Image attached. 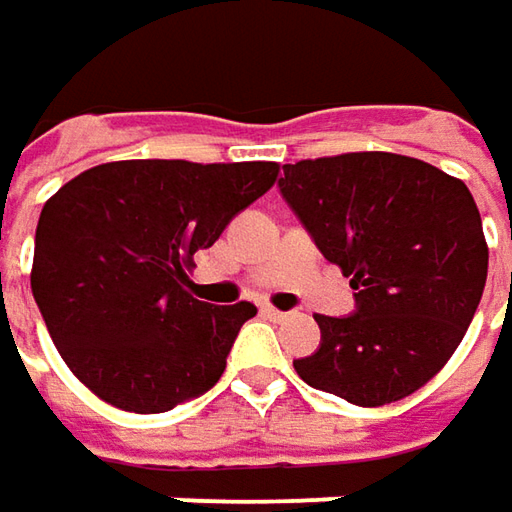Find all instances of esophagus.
<instances>
[{"instance_id": "obj_1", "label": "esophagus", "mask_w": 512, "mask_h": 512, "mask_svg": "<svg viewBox=\"0 0 512 512\" xmlns=\"http://www.w3.org/2000/svg\"><path fill=\"white\" fill-rule=\"evenodd\" d=\"M262 313H265L267 319H273V322H282V319H287L285 310H276V307H270V305L262 307Z\"/></svg>"}]
</instances>
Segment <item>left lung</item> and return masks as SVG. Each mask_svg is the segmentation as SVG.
<instances>
[{
    "mask_svg": "<svg viewBox=\"0 0 512 512\" xmlns=\"http://www.w3.org/2000/svg\"><path fill=\"white\" fill-rule=\"evenodd\" d=\"M279 190L356 290L350 316H319L322 342L293 367L359 407L427 384L464 339L487 282L482 216L462 179L399 153L285 165Z\"/></svg>",
    "mask_w": 512,
    "mask_h": 512,
    "instance_id": "1",
    "label": "left lung"
}]
</instances>
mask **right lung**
<instances>
[{"instance_id":"obj_1","label":"right lung","mask_w":512,"mask_h":512,"mask_svg":"<svg viewBox=\"0 0 512 512\" xmlns=\"http://www.w3.org/2000/svg\"><path fill=\"white\" fill-rule=\"evenodd\" d=\"M276 176V162L130 159L50 196L30 290L79 382L130 413H165L219 382L256 307L193 299L187 270Z\"/></svg>"}]
</instances>
